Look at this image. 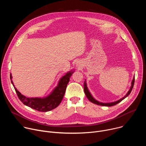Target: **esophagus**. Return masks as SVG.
I'll list each match as a JSON object with an SVG mask.
<instances>
[{
	"label": "esophagus",
	"mask_w": 146,
	"mask_h": 146,
	"mask_svg": "<svg viewBox=\"0 0 146 146\" xmlns=\"http://www.w3.org/2000/svg\"><path fill=\"white\" fill-rule=\"evenodd\" d=\"M77 65V68H78V69L81 68V66H80L81 65H79V64H77V65Z\"/></svg>",
	"instance_id": "1"
}]
</instances>
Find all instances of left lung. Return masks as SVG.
I'll use <instances>...</instances> for the list:
<instances>
[{
    "label": "left lung",
    "instance_id": "left-lung-1",
    "mask_svg": "<svg viewBox=\"0 0 146 146\" xmlns=\"http://www.w3.org/2000/svg\"><path fill=\"white\" fill-rule=\"evenodd\" d=\"M134 82H135V77L133 78V80L132 81V84H131V88L130 90H129V91L128 92V93L127 94V95L125 96L124 97H123L122 98H121V99L116 101V102H112V103H102V102H99L98 101H97L96 100H95L93 97L91 95V93L90 92V91H88V89L87 88V83H86V81L85 80L84 81V92H85V94L87 96V98L88 99V100L91 102L92 103H95L96 104V105H100V106H114L115 105H117V104H118V103H119L120 102H121L123 99H124L125 98H127L129 94L131 92L132 90V88L133 87V85H134Z\"/></svg>",
    "mask_w": 146,
    "mask_h": 146
}]
</instances>
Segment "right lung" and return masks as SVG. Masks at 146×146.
I'll return each instance as SVG.
<instances>
[{
    "instance_id": "obj_1",
    "label": "right lung",
    "mask_w": 146,
    "mask_h": 146,
    "mask_svg": "<svg viewBox=\"0 0 146 146\" xmlns=\"http://www.w3.org/2000/svg\"><path fill=\"white\" fill-rule=\"evenodd\" d=\"M73 73V72L71 70L62 77L58 82V86L53 90L50 95L44 98H27L21 94L14 87L11 80V74H10V79L11 80V82L14 87L19 99L23 104L36 110L46 112L54 109L60 103L65 95L67 85L70 80V77Z\"/></svg>"
}]
</instances>
